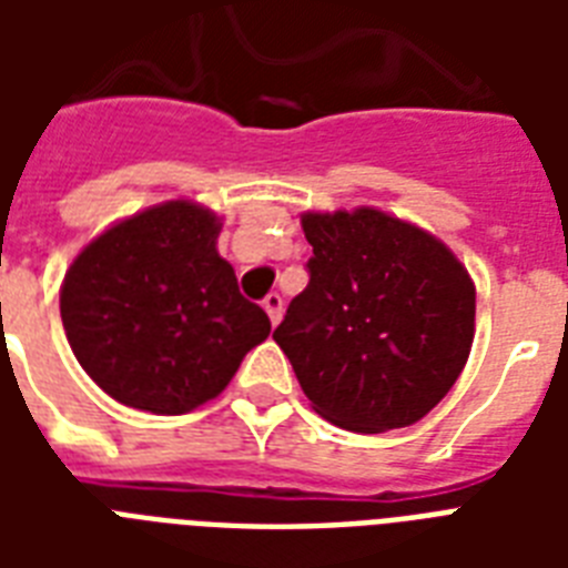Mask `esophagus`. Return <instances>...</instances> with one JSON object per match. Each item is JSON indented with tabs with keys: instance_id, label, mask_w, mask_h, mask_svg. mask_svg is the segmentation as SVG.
Listing matches in <instances>:
<instances>
[{
	"instance_id": "1",
	"label": "esophagus",
	"mask_w": 568,
	"mask_h": 568,
	"mask_svg": "<svg viewBox=\"0 0 568 568\" xmlns=\"http://www.w3.org/2000/svg\"><path fill=\"white\" fill-rule=\"evenodd\" d=\"M262 306H265L267 318H271V324H280V318H283V297L280 294H267L265 301H262Z\"/></svg>"
}]
</instances>
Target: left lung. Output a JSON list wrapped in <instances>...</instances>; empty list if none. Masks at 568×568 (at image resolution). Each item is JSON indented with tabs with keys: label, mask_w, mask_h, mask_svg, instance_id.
Listing matches in <instances>:
<instances>
[{
	"label": "left lung",
	"mask_w": 568,
	"mask_h": 568,
	"mask_svg": "<svg viewBox=\"0 0 568 568\" xmlns=\"http://www.w3.org/2000/svg\"><path fill=\"white\" fill-rule=\"evenodd\" d=\"M310 285L274 342L336 427H409L457 383L475 342V283L436 235L363 205L306 212Z\"/></svg>",
	"instance_id": "8db88e82"
}]
</instances>
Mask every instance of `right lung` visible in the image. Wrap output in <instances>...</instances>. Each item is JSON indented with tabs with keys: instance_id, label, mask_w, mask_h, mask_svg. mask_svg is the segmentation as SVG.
Instances as JSON below:
<instances>
[{
	"instance_id": "obj_1",
	"label": "right lung",
	"mask_w": 568,
	"mask_h": 568,
	"mask_svg": "<svg viewBox=\"0 0 568 568\" xmlns=\"http://www.w3.org/2000/svg\"><path fill=\"white\" fill-rule=\"evenodd\" d=\"M217 235V214L171 200L109 226L73 258L61 321L105 395L144 413H191L265 342L271 321L239 292Z\"/></svg>"
}]
</instances>
